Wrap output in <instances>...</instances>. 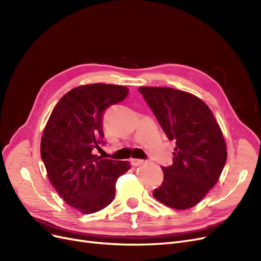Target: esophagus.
Instances as JSON below:
<instances>
[{
  "label": "esophagus",
  "mask_w": 261,
  "mask_h": 261,
  "mask_svg": "<svg viewBox=\"0 0 261 261\" xmlns=\"http://www.w3.org/2000/svg\"><path fill=\"white\" fill-rule=\"evenodd\" d=\"M145 163V161L142 160V159H132L131 160V165L134 166V167H139V166H142Z\"/></svg>",
  "instance_id": "obj_1"
}]
</instances>
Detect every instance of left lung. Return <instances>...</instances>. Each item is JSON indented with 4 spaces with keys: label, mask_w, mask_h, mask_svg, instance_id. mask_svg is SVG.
I'll return each mask as SVG.
<instances>
[{
    "label": "left lung",
    "mask_w": 261,
    "mask_h": 261,
    "mask_svg": "<svg viewBox=\"0 0 261 261\" xmlns=\"http://www.w3.org/2000/svg\"><path fill=\"white\" fill-rule=\"evenodd\" d=\"M140 92L170 141L173 165L162 167L163 181L152 196L167 206L187 210L213 187L227 160L226 142L213 113L198 96L168 87H140Z\"/></svg>",
    "instance_id": "8db88e82"
}]
</instances>
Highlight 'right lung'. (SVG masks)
Returning a JSON list of instances; mask_svg holds the SVG:
<instances>
[{
  "label": "right lung",
  "instance_id": "obj_1",
  "mask_svg": "<svg viewBox=\"0 0 261 261\" xmlns=\"http://www.w3.org/2000/svg\"><path fill=\"white\" fill-rule=\"evenodd\" d=\"M127 87L90 84L76 87L57 103L41 141L48 178L62 199L83 214L108 206L128 161L93 155L104 145L103 114L128 95Z\"/></svg>",
  "mask_w": 261,
  "mask_h": 261
}]
</instances>
